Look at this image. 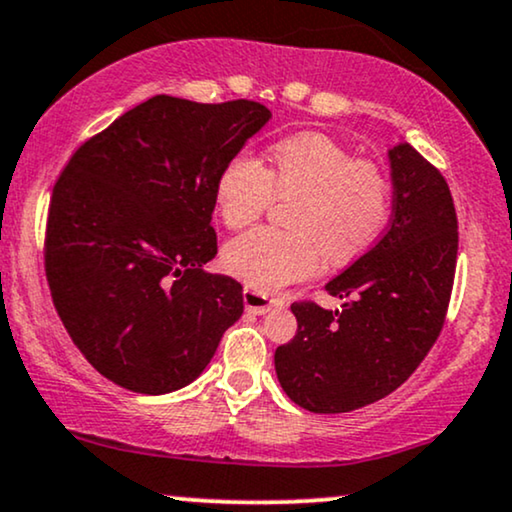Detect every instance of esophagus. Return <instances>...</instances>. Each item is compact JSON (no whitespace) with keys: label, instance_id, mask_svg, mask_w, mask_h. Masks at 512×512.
<instances>
[{"label":"esophagus","instance_id":"esophagus-1","mask_svg":"<svg viewBox=\"0 0 512 512\" xmlns=\"http://www.w3.org/2000/svg\"><path fill=\"white\" fill-rule=\"evenodd\" d=\"M243 304L245 309L252 314H267L271 307H274V300H271L269 295L260 293V290H252V288H245L243 290Z\"/></svg>","mask_w":512,"mask_h":512}]
</instances>
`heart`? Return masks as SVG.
Returning a JSON list of instances; mask_svg holds the SVG:
<instances>
[{
	"label": "heart",
	"instance_id": "obj_1",
	"mask_svg": "<svg viewBox=\"0 0 512 512\" xmlns=\"http://www.w3.org/2000/svg\"><path fill=\"white\" fill-rule=\"evenodd\" d=\"M269 170L250 153H236L219 172L215 203L231 229L255 222L274 198H295L293 231L271 226L245 231L224 248V267L255 290H278L314 276L323 255L345 264L371 248L390 217L392 184L383 165L319 132L281 139Z\"/></svg>",
	"mask_w": 512,
	"mask_h": 512
}]
</instances>
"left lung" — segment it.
Listing matches in <instances>:
<instances>
[{"mask_svg":"<svg viewBox=\"0 0 512 512\" xmlns=\"http://www.w3.org/2000/svg\"><path fill=\"white\" fill-rule=\"evenodd\" d=\"M392 219L352 267L328 281L342 309L295 302V338L276 349L283 392L312 413L387 397L428 357L454 288L458 219L449 184L411 144L390 148Z\"/></svg>","mask_w":512,"mask_h":512,"instance_id":"obj_1","label":"left lung"}]
</instances>
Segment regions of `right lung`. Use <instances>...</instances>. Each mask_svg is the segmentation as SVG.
I'll return each instance as SVG.
<instances>
[{
  "instance_id": "1",
  "label": "right lung",
  "mask_w": 512,
  "mask_h": 512,
  "mask_svg": "<svg viewBox=\"0 0 512 512\" xmlns=\"http://www.w3.org/2000/svg\"><path fill=\"white\" fill-rule=\"evenodd\" d=\"M271 118L262 103L158 94L87 139L49 203L44 269L84 359L115 385L193 383L241 319L243 286L203 267L222 167Z\"/></svg>"
}]
</instances>
